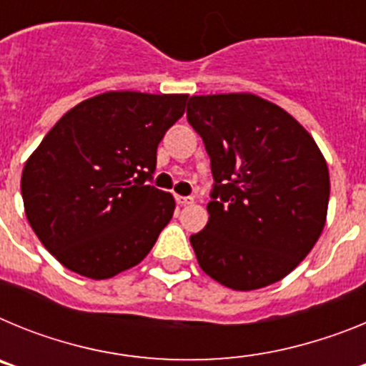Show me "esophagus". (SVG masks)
Here are the masks:
<instances>
[{"label": "esophagus", "instance_id": "esophagus-1", "mask_svg": "<svg viewBox=\"0 0 366 366\" xmlns=\"http://www.w3.org/2000/svg\"><path fill=\"white\" fill-rule=\"evenodd\" d=\"M194 202V198H190V196H177L176 194V203L177 205H189V203H192Z\"/></svg>", "mask_w": 366, "mask_h": 366}]
</instances>
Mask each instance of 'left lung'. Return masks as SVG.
Masks as SVG:
<instances>
[{
  "label": "left lung",
  "mask_w": 366,
  "mask_h": 366,
  "mask_svg": "<svg viewBox=\"0 0 366 366\" xmlns=\"http://www.w3.org/2000/svg\"><path fill=\"white\" fill-rule=\"evenodd\" d=\"M187 119L214 177L209 222L190 236L199 267L238 292L279 282L325 229L330 176L321 150L290 113L253 93L194 95Z\"/></svg>",
  "instance_id": "1"
}]
</instances>
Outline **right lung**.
I'll list each match as a JSON object with an SVG mask.
<instances>
[{"instance_id":"add662e5","label":"right lung","mask_w":366,"mask_h":366,"mask_svg":"<svg viewBox=\"0 0 366 366\" xmlns=\"http://www.w3.org/2000/svg\"><path fill=\"white\" fill-rule=\"evenodd\" d=\"M187 99L102 93L69 109L32 152L21 174L25 214L62 266L102 280L150 253L176 202L147 181Z\"/></svg>"}]
</instances>
